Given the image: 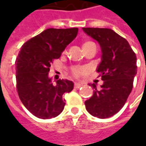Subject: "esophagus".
I'll use <instances>...</instances> for the list:
<instances>
[{"mask_svg":"<svg viewBox=\"0 0 146 146\" xmlns=\"http://www.w3.org/2000/svg\"><path fill=\"white\" fill-rule=\"evenodd\" d=\"M83 86V84H80V83H76L75 84H74V87L76 88H81Z\"/></svg>","mask_w":146,"mask_h":146,"instance_id":"1","label":"esophagus"}]
</instances>
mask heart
<instances>
[{
  "instance_id": "b5f03b06",
  "label": "heart",
  "mask_w": 146,
  "mask_h": 146,
  "mask_svg": "<svg viewBox=\"0 0 146 146\" xmlns=\"http://www.w3.org/2000/svg\"><path fill=\"white\" fill-rule=\"evenodd\" d=\"M90 43L93 42L88 41V42L84 43V46L86 45V44H90ZM88 68L87 67H85V66H74V67L71 68V73H72V75L75 76V77H80V76H83V75L86 74Z\"/></svg>"
}]
</instances>
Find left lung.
<instances>
[{
	"instance_id": "left-lung-1",
	"label": "left lung",
	"mask_w": 146,
	"mask_h": 146,
	"mask_svg": "<svg viewBox=\"0 0 146 146\" xmlns=\"http://www.w3.org/2000/svg\"><path fill=\"white\" fill-rule=\"evenodd\" d=\"M84 31L96 40L102 48V62L97 71L103 84L85 101L88 112L100 119L111 117L120 110L127 102L137 75V56L126 39L109 28L84 27Z\"/></svg>"
}]
</instances>
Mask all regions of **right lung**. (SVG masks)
I'll return each instance as SVG.
<instances>
[{"label":"right lung","mask_w":146,"mask_h":146,"mask_svg":"<svg viewBox=\"0 0 146 146\" xmlns=\"http://www.w3.org/2000/svg\"><path fill=\"white\" fill-rule=\"evenodd\" d=\"M78 28H48L30 39L21 47L16 58V88L21 102L40 119H51L62 113V96L70 93L74 84L58 80L53 84L48 78L53 60L77 36Z\"/></svg>","instance_id":"add662e5"}]
</instances>
